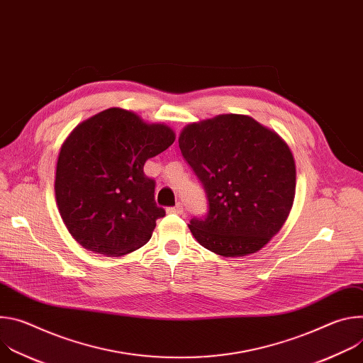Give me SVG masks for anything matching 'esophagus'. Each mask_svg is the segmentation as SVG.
Returning a JSON list of instances; mask_svg holds the SVG:
<instances>
[{"label": "esophagus", "mask_w": 363, "mask_h": 363, "mask_svg": "<svg viewBox=\"0 0 363 363\" xmlns=\"http://www.w3.org/2000/svg\"><path fill=\"white\" fill-rule=\"evenodd\" d=\"M167 211L172 213V214H182L184 213V206H182V203H177L175 206H169Z\"/></svg>", "instance_id": "esophagus-1"}]
</instances>
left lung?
Instances as JSON below:
<instances>
[{"instance_id":"left-lung-1","label":"left lung","mask_w":363,"mask_h":363,"mask_svg":"<svg viewBox=\"0 0 363 363\" xmlns=\"http://www.w3.org/2000/svg\"><path fill=\"white\" fill-rule=\"evenodd\" d=\"M179 149L208 203L205 217L189 221L202 247L242 257L280 231L294 199L296 167L276 132L250 116L220 115L188 125Z\"/></svg>"}]
</instances>
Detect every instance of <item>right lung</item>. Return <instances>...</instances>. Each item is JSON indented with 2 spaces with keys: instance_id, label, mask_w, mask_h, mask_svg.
I'll use <instances>...</instances> for the list:
<instances>
[{
  "instance_id": "1",
  "label": "right lung",
  "mask_w": 363,
  "mask_h": 363,
  "mask_svg": "<svg viewBox=\"0 0 363 363\" xmlns=\"http://www.w3.org/2000/svg\"><path fill=\"white\" fill-rule=\"evenodd\" d=\"M175 140L167 125L111 108L80 123L62 146L56 199L72 237L108 257L145 245L165 210L155 202V179L143 165Z\"/></svg>"
}]
</instances>
